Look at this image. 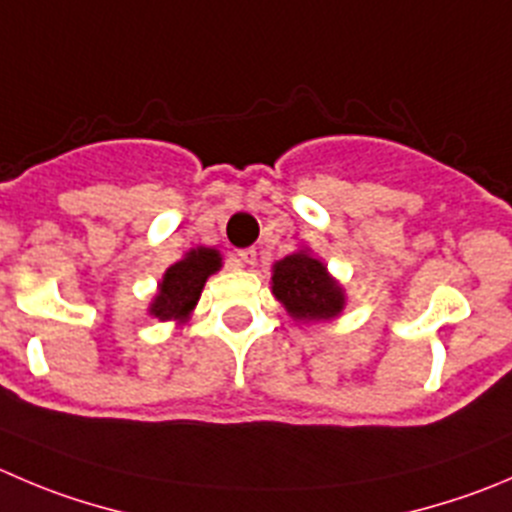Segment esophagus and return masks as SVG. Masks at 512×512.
<instances>
[{
  "label": "esophagus",
  "instance_id": "esophagus-1",
  "mask_svg": "<svg viewBox=\"0 0 512 512\" xmlns=\"http://www.w3.org/2000/svg\"><path fill=\"white\" fill-rule=\"evenodd\" d=\"M256 256H259V253H256V248H243V251H238V261H241L243 266L256 264Z\"/></svg>",
  "mask_w": 512,
  "mask_h": 512
}]
</instances>
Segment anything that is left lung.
Here are the masks:
<instances>
[{
	"mask_svg": "<svg viewBox=\"0 0 512 512\" xmlns=\"http://www.w3.org/2000/svg\"><path fill=\"white\" fill-rule=\"evenodd\" d=\"M271 291L289 316L299 321H326L342 314L344 289L309 251H296L276 261Z\"/></svg>",
	"mask_w": 512,
	"mask_h": 512,
	"instance_id": "obj_1",
	"label": "left lung"
}]
</instances>
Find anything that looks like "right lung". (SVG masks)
<instances>
[{"label":"right lung","mask_w":512,"mask_h":512,"mask_svg":"<svg viewBox=\"0 0 512 512\" xmlns=\"http://www.w3.org/2000/svg\"><path fill=\"white\" fill-rule=\"evenodd\" d=\"M223 259L216 248L198 246L175 261L163 274L158 284L153 304H150V316L160 321H183L196 309L201 291L206 286L208 276L221 269Z\"/></svg>","instance_id":"add662e5"}]
</instances>
